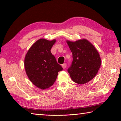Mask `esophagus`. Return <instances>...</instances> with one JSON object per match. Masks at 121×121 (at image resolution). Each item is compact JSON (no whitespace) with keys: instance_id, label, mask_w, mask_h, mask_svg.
<instances>
[{"instance_id":"34e87169","label":"esophagus","mask_w":121,"mask_h":121,"mask_svg":"<svg viewBox=\"0 0 121 121\" xmlns=\"http://www.w3.org/2000/svg\"><path fill=\"white\" fill-rule=\"evenodd\" d=\"M62 68H63V69H65V68H66V64L65 63L62 64Z\"/></svg>"}]
</instances>
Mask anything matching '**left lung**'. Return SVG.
<instances>
[{
	"label": "left lung",
	"mask_w": 121,
	"mask_h": 121,
	"mask_svg": "<svg viewBox=\"0 0 121 121\" xmlns=\"http://www.w3.org/2000/svg\"><path fill=\"white\" fill-rule=\"evenodd\" d=\"M73 54L71 66L68 70L75 83L83 85L92 80L97 74L101 64V58L94 45L86 39L75 41L66 40Z\"/></svg>",
	"instance_id": "left-lung-1"
}]
</instances>
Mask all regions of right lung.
Returning a JSON list of instances; mask_svg holds the SVG:
<instances>
[{
    "label": "right lung",
    "mask_w": 121,
    "mask_h": 121,
    "mask_svg": "<svg viewBox=\"0 0 121 121\" xmlns=\"http://www.w3.org/2000/svg\"><path fill=\"white\" fill-rule=\"evenodd\" d=\"M56 40L40 39L31 45L24 58V68L33 85L41 90L50 88L63 68L51 52Z\"/></svg>",
    "instance_id": "add662e5"
}]
</instances>
